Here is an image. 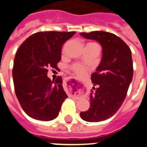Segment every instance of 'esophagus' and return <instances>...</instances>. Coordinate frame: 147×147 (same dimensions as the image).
Returning <instances> with one entry per match:
<instances>
[{
  "label": "esophagus",
  "mask_w": 147,
  "mask_h": 147,
  "mask_svg": "<svg viewBox=\"0 0 147 147\" xmlns=\"http://www.w3.org/2000/svg\"><path fill=\"white\" fill-rule=\"evenodd\" d=\"M69 80H70V81H72V82H75V80H74V79H72V78H70ZM76 82H77V81H76ZM78 82V83H79V82ZM81 84H82V83H81ZM82 86H83V87H85V85H84V84H82Z\"/></svg>",
  "instance_id": "34e87169"
}]
</instances>
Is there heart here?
<instances>
[{
	"label": "heart",
	"mask_w": 147,
	"mask_h": 147,
	"mask_svg": "<svg viewBox=\"0 0 147 147\" xmlns=\"http://www.w3.org/2000/svg\"><path fill=\"white\" fill-rule=\"evenodd\" d=\"M95 45H96V44H95ZM71 69L78 76H80V77H84V76H85L87 75L88 72L89 71L90 68L88 67H87V66L83 65L82 64H80V63L76 62V63H74V64L71 65Z\"/></svg>",
	"instance_id": "b5f03b06"
}]
</instances>
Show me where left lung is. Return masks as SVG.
Instances as JSON below:
<instances>
[{"label":"left lung","instance_id":"1","mask_svg":"<svg viewBox=\"0 0 147 147\" xmlns=\"http://www.w3.org/2000/svg\"><path fill=\"white\" fill-rule=\"evenodd\" d=\"M87 39L98 41L102 46V59L96 71L91 75L94 84L90 96V106L80 113L83 120L98 122L108 119L124 102L133 76L132 54L129 46L110 32H81Z\"/></svg>","mask_w":147,"mask_h":147}]
</instances>
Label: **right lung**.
<instances>
[{"instance_id": "obj_1", "label": "right lung", "mask_w": 147, "mask_h": 147, "mask_svg": "<svg viewBox=\"0 0 147 147\" xmlns=\"http://www.w3.org/2000/svg\"><path fill=\"white\" fill-rule=\"evenodd\" d=\"M76 32H39L20 45L15 54L12 76L15 94L26 113L34 119L57 118L67 94L62 76L51 81L49 68L57 70L62 45Z\"/></svg>"}]
</instances>
